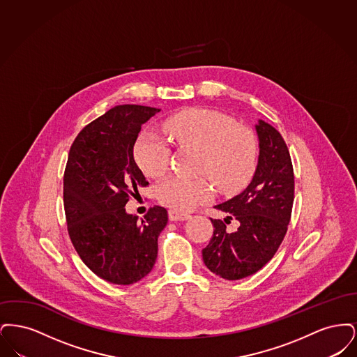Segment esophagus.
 I'll list each match as a JSON object with an SVG mask.
<instances>
[{"label": "esophagus", "instance_id": "1", "mask_svg": "<svg viewBox=\"0 0 357 357\" xmlns=\"http://www.w3.org/2000/svg\"><path fill=\"white\" fill-rule=\"evenodd\" d=\"M169 218H170V221L174 222L187 221L190 218V215L182 213V211H178V210H170L169 211Z\"/></svg>", "mask_w": 357, "mask_h": 357}]
</instances>
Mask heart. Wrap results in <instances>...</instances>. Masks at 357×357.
<instances>
[{
  "instance_id": "1",
  "label": "heart",
  "mask_w": 357,
  "mask_h": 357,
  "mask_svg": "<svg viewBox=\"0 0 357 357\" xmlns=\"http://www.w3.org/2000/svg\"><path fill=\"white\" fill-rule=\"evenodd\" d=\"M165 130L179 146L201 150L199 171H204L222 192L233 194L243 186L255 170L257 142L250 130L208 108H191L165 121ZM139 167L150 176H160L170 163V147L162 136L144 131L135 143ZM214 188L204 178L171 175L156 190L160 204L188 211L211 199Z\"/></svg>"
}]
</instances>
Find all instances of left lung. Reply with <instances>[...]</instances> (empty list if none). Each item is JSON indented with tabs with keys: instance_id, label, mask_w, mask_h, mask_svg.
I'll use <instances>...</instances> for the list:
<instances>
[{
	"instance_id": "left-lung-1",
	"label": "left lung",
	"mask_w": 357,
	"mask_h": 357,
	"mask_svg": "<svg viewBox=\"0 0 357 357\" xmlns=\"http://www.w3.org/2000/svg\"><path fill=\"white\" fill-rule=\"evenodd\" d=\"M258 162L246 188L214 206L229 215L211 220L214 233L202 250L204 265L225 280H241L258 272L275 255L287 234L294 198V175L288 147L281 134L264 120L255 124ZM240 227L225 231L227 219Z\"/></svg>"
}]
</instances>
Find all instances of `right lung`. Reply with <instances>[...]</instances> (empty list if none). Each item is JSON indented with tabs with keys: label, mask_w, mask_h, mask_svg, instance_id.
Listing matches in <instances>:
<instances>
[{
	"label": "right lung",
	"mask_w": 357,
	"mask_h": 357,
	"mask_svg": "<svg viewBox=\"0 0 357 357\" xmlns=\"http://www.w3.org/2000/svg\"><path fill=\"white\" fill-rule=\"evenodd\" d=\"M160 108L124 104L93 120L70 146L64 174L69 237L85 265L102 280L131 285L153 271L167 210L153 206L137 218L126 204L147 186L134 159L142 126Z\"/></svg>",
	"instance_id": "1"
}]
</instances>
